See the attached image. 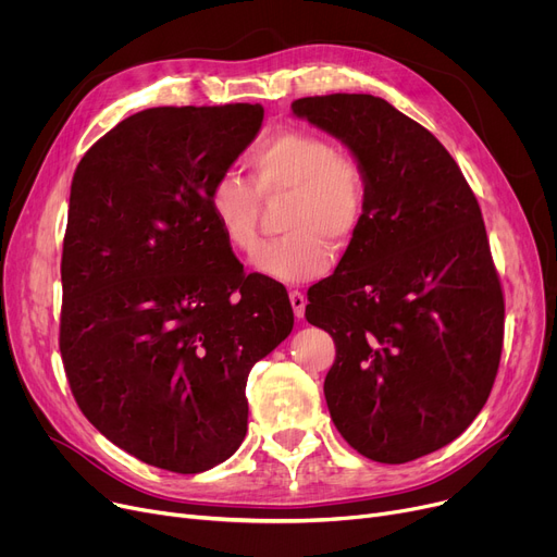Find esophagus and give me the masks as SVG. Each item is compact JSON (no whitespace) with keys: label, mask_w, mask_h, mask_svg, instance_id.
Masks as SVG:
<instances>
[{"label":"esophagus","mask_w":557,"mask_h":557,"mask_svg":"<svg viewBox=\"0 0 557 557\" xmlns=\"http://www.w3.org/2000/svg\"><path fill=\"white\" fill-rule=\"evenodd\" d=\"M288 302L294 307L296 318H305V307H307V298L300 294V290H288Z\"/></svg>","instance_id":"34e87169"}]
</instances>
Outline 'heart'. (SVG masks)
<instances>
[{"label": "heart", "instance_id": "obj_1", "mask_svg": "<svg viewBox=\"0 0 557 557\" xmlns=\"http://www.w3.org/2000/svg\"><path fill=\"white\" fill-rule=\"evenodd\" d=\"M251 187L237 173H221L208 194L210 214L230 248L255 255L261 244V196L288 194L282 239L257 257V269L284 284L325 275L332 246L357 239L368 214V171L320 133L288 128L263 137L246 158Z\"/></svg>", "mask_w": 557, "mask_h": 557}]
</instances>
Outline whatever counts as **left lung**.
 <instances>
[{"instance_id":"1","label":"left lung","mask_w":557,"mask_h":557,"mask_svg":"<svg viewBox=\"0 0 557 557\" xmlns=\"http://www.w3.org/2000/svg\"><path fill=\"white\" fill-rule=\"evenodd\" d=\"M296 116L368 171V214L307 320L332 334V420L349 447L399 465L472 424L504 347V290L479 200L424 126L372 95L305 97Z\"/></svg>"}]
</instances>
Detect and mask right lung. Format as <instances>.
<instances>
[{"instance_id":"obj_1","label":"right lung","mask_w":557,"mask_h":557,"mask_svg":"<svg viewBox=\"0 0 557 557\" xmlns=\"http://www.w3.org/2000/svg\"><path fill=\"white\" fill-rule=\"evenodd\" d=\"M259 103L141 110L74 171L61 355L110 443L198 474L248 429L250 368L294 330L286 288L244 273L208 205L261 128Z\"/></svg>"}]
</instances>
